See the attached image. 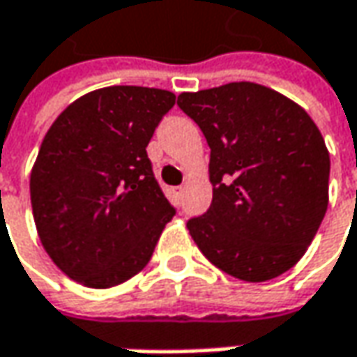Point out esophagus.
I'll return each mask as SVG.
<instances>
[{"mask_svg":"<svg viewBox=\"0 0 357 357\" xmlns=\"http://www.w3.org/2000/svg\"><path fill=\"white\" fill-rule=\"evenodd\" d=\"M172 192H174V197H176V201H181V199H183V192H185V187L172 188Z\"/></svg>","mask_w":357,"mask_h":357,"instance_id":"1","label":"esophagus"}]
</instances>
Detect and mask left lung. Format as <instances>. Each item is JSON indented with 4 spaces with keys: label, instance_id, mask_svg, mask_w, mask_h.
I'll return each instance as SVG.
<instances>
[{
    "label": "left lung",
    "instance_id": "8db88e82",
    "mask_svg": "<svg viewBox=\"0 0 357 357\" xmlns=\"http://www.w3.org/2000/svg\"><path fill=\"white\" fill-rule=\"evenodd\" d=\"M176 104L211 149L213 203L187 223L203 255L251 283L291 269L328 211L330 152L315 122L253 82L185 92Z\"/></svg>",
    "mask_w": 357,
    "mask_h": 357
}]
</instances>
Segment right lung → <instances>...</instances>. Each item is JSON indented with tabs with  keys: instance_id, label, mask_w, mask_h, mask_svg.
I'll list each match as a JSON object with an SVG mask.
<instances>
[{
	"instance_id": "1",
	"label": "right lung",
	"mask_w": 357,
	"mask_h": 357,
	"mask_svg": "<svg viewBox=\"0 0 357 357\" xmlns=\"http://www.w3.org/2000/svg\"><path fill=\"white\" fill-rule=\"evenodd\" d=\"M174 100L158 88H102L72 102L45 134L29 178L33 221L52 261L86 287L142 271L176 213L146 154Z\"/></svg>"
}]
</instances>
